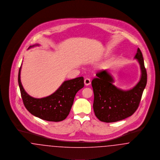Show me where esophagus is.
<instances>
[{"label":"esophagus","mask_w":160,"mask_h":160,"mask_svg":"<svg viewBox=\"0 0 160 160\" xmlns=\"http://www.w3.org/2000/svg\"><path fill=\"white\" fill-rule=\"evenodd\" d=\"M91 80H90L89 78H86L84 79V84H85V85H86V86L89 85V84H91Z\"/></svg>","instance_id":"34e87169"}]
</instances>
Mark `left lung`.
I'll list each match as a JSON object with an SVG mask.
<instances>
[{"instance_id":"1","label":"left lung","mask_w":160,"mask_h":160,"mask_svg":"<svg viewBox=\"0 0 160 160\" xmlns=\"http://www.w3.org/2000/svg\"><path fill=\"white\" fill-rule=\"evenodd\" d=\"M135 58L142 71V77L137 85L129 91L119 89L112 84L113 79L106 70H100L92 80L94 94L93 111L99 121L114 122L128 118L137 110L147 83V72L143 54L139 48Z\"/></svg>"}]
</instances>
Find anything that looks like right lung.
Instances as JSON below:
<instances>
[{"label": "right lung", "instance_id": "1", "mask_svg": "<svg viewBox=\"0 0 160 160\" xmlns=\"http://www.w3.org/2000/svg\"><path fill=\"white\" fill-rule=\"evenodd\" d=\"M19 69L18 82L23 104L31 114L51 122L63 121L68 116L77 92L84 87L83 77L64 82L52 95L43 98L31 97L23 89Z\"/></svg>", "mask_w": 160, "mask_h": 160}]
</instances>
